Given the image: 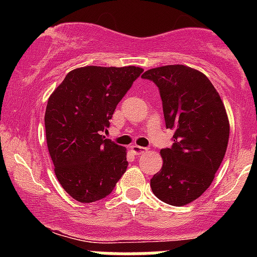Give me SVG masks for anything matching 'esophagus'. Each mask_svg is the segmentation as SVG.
Segmentation results:
<instances>
[{"mask_svg":"<svg viewBox=\"0 0 257 257\" xmlns=\"http://www.w3.org/2000/svg\"><path fill=\"white\" fill-rule=\"evenodd\" d=\"M132 152H133L136 155H141L147 152V148L139 147V145H133V147H132Z\"/></svg>","mask_w":257,"mask_h":257,"instance_id":"1","label":"esophagus"}]
</instances>
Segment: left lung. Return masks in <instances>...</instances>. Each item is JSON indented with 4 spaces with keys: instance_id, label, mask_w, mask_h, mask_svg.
<instances>
[{
    "instance_id": "8db88e82",
    "label": "left lung",
    "mask_w": 257,
    "mask_h": 257,
    "mask_svg": "<svg viewBox=\"0 0 257 257\" xmlns=\"http://www.w3.org/2000/svg\"><path fill=\"white\" fill-rule=\"evenodd\" d=\"M162 98L165 126L174 131L172 148L160 150L163 167L150 179L158 199L183 206L211 185L227 143L229 119L219 93L208 77L183 64L147 71Z\"/></svg>"
}]
</instances>
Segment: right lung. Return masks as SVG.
I'll list each match as a JSON object with an SVG mask.
<instances>
[{"label": "right lung", "instance_id": "right-lung-1", "mask_svg": "<svg viewBox=\"0 0 257 257\" xmlns=\"http://www.w3.org/2000/svg\"><path fill=\"white\" fill-rule=\"evenodd\" d=\"M142 72L134 66L82 67L69 72L49 97L48 152L59 184L79 203L109 195L126 170L125 149L102 134Z\"/></svg>", "mask_w": 257, "mask_h": 257}]
</instances>
